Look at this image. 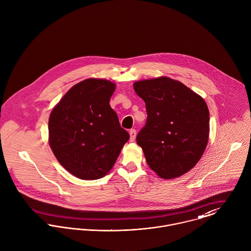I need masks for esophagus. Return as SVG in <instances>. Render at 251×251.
I'll return each instance as SVG.
<instances>
[{"label":"esophagus","mask_w":251,"mask_h":251,"mask_svg":"<svg viewBox=\"0 0 251 251\" xmlns=\"http://www.w3.org/2000/svg\"><path fill=\"white\" fill-rule=\"evenodd\" d=\"M136 136H137L136 130H135V129H131V130H130V141H131V142L135 141Z\"/></svg>","instance_id":"obj_1"}]
</instances>
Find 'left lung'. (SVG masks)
Masks as SVG:
<instances>
[{
    "mask_svg": "<svg viewBox=\"0 0 251 251\" xmlns=\"http://www.w3.org/2000/svg\"><path fill=\"white\" fill-rule=\"evenodd\" d=\"M134 89L146 107L137 142L148 166L164 179L187 173L208 143L210 115L204 99L167 77L136 82Z\"/></svg>",
    "mask_w": 251,
    "mask_h": 251,
    "instance_id": "left-lung-1",
    "label": "left lung"
}]
</instances>
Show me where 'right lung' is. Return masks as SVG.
Here are the masks:
<instances>
[{"mask_svg": "<svg viewBox=\"0 0 251 251\" xmlns=\"http://www.w3.org/2000/svg\"><path fill=\"white\" fill-rule=\"evenodd\" d=\"M115 84L86 79L72 86L49 118V143L59 164L83 180L104 177L130 139L110 106Z\"/></svg>", "mask_w": 251, "mask_h": 251, "instance_id": "1", "label": "right lung"}]
</instances>
